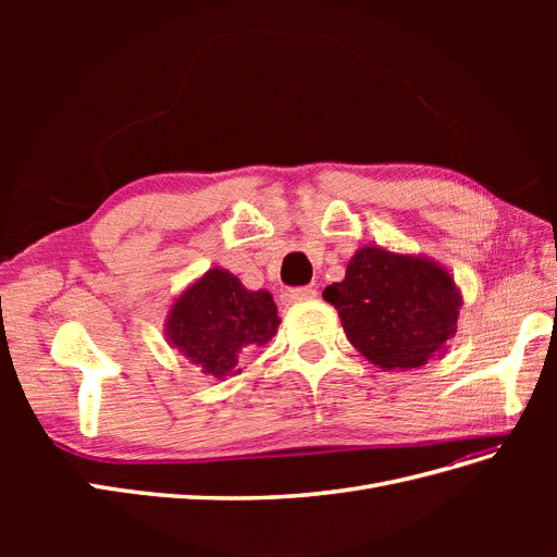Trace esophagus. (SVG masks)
<instances>
[{
    "label": "esophagus",
    "instance_id": "obj_1",
    "mask_svg": "<svg viewBox=\"0 0 557 557\" xmlns=\"http://www.w3.org/2000/svg\"><path fill=\"white\" fill-rule=\"evenodd\" d=\"M318 297L315 288H295V290H285L283 301L285 305H297V301H311Z\"/></svg>",
    "mask_w": 557,
    "mask_h": 557
}]
</instances>
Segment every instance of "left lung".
I'll return each instance as SVG.
<instances>
[{"label": "left lung", "mask_w": 557, "mask_h": 557, "mask_svg": "<svg viewBox=\"0 0 557 557\" xmlns=\"http://www.w3.org/2000/svg\"><path fill=\"white\" fill-rule=\"evenodd\" d=\"M323 297L339 313L348 342L385 372L444 356L462 307L442 262L383 246L358 248L344 281L327 285Z\"/></svg>", "instance_id": "8db88e82"}]
</instances>
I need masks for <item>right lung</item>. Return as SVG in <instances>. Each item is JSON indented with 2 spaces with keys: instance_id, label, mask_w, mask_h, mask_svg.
Here are the masks:
<instances>
[{
  "instance_id": "1",
  "label": "right lung",
  "mask_w": 557,
  "mask_h": 557,
  "mask_svg": "<svg viewBox=\"0 0 557 557\" xmlns=\"http://www.w3.org/2000/svg\"><path fill=\"white\" fill-rule=\"evenodd\" d=\"M281 318L269 290H246L223 267L193 281L164 318L166 344L213 379L242 374L239 362L276 334Z\"/></svg>"
}]
</instances>
